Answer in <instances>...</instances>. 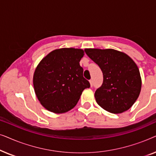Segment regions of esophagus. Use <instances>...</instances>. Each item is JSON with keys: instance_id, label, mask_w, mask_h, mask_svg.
Wrapping results in <instances>:
<instances>
[{"instance_id": "obj_1", "label": "esophagus", "mask_w": 156, "mask_h": 156, "mask_svg": "<svg viewBox=\"0 0 156 156\" xmlns=\"http://www.w3.org/2000/svg\"><path fill=\"white\" fill-rule=\"evenodd\" d=\"M89 82H90V85H91V87H93V85H94L93 80H89Z\"/></svg>"}]
</instances>
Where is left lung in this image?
Wrapping results in <instances>:
<instances>
[{"label":"left lung","instance_id":"1","mask_svg":"<svg viewBox=\"0 0 156 156\" xmlns=\"http://www.w3.org/2000/svg\"><path fill=\"white\" fill-rule=\"evenodd\" d=\"M84 51L103 73V83L94 94L97 104L112 114L129 109L141 89L139 69L133 59L113 49H85Z\"/></svg>","mask_w":156,"mask_h":156}]
</instances>
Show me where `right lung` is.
I'll return each mask as SVG.
<instances>
[{
	"instance_id": "add662e5",
	"label": "right lung",
	"mask_w": 156,
	"mask_h": 156,
	"mask_svg": "<svg viewBox=\"0 0 156 156\" xmlns=\"http://www.w3.org/2000/svg\"><path fill=\"white\" fill-rule=\"evenodd\" d=\"M83 56L81 49H58L49 53L37 65L33 86L38 100L46 109L56 114L71 110L84 89L90 87L80 65Z\"/></svg>"
}]
</instances>
